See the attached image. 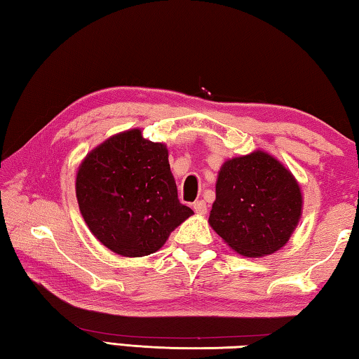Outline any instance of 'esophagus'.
Segmentation results:
<instances>
[{
    "instance_id": "1",
    "label": "esophagus",
    "mask_w": 359,
    "mask_h": 359,
    "mask_svg": "<svg viewBox=\"0 0 359 359\" xmlns=\"http://www.w3.org/2000/svg\"><path fill=\"white\" fill-rule=\"evenodd\" d=\"M193 209H194V212H196V214L204 215L205 212H208V204H205L201 199V201H196L193 204Z\"/></svg>"
}]
</instances>
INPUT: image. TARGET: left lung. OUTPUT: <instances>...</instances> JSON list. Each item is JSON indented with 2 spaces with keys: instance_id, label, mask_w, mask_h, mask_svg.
<instances>
[{
  "instance_id": "8db88e82",
  "label": "left lung",
  "mask_w": 359,
  "mask_h": 359,
  "mask_svg": "<svg viewBox=\"0 0 359 359\" xmlns=\"http://www.w3.org/2000/svg\"><path fill=\"white\" fill-rule=\"evenodd\" d=\"M209 223L244 257H266L287 244L302 212V194L287 168L257 150L223 163Z\"/></svg>"
}]
</instances>
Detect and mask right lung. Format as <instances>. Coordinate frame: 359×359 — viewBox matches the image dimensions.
I'll return each instance as SVG.
<instances>
[{
	"instance_id": "right-lung-1",
	"label": "right lung",
	"mask_w": 359,
	"mask_h": 359,
	"mask_svg": "<svg viewBox=\"0 0 359 359\" xmlns=\"http://www.w3.org/2000/svg\"><path fill=\"white\" fill-rule=\"evenodd\" d=\"M79 209L93 236L121 257H145L193 215L177 187L161 142L130 130L85 156L76 179Z\"/></svg>"
}]
</instances>
